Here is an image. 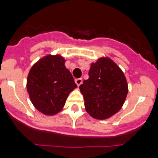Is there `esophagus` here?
<instances>
[{
    "label": "esophagus",
    "mask_w": 158,
    "mask_h": 158,
    "mask_svg": "<svg viewBox=\"0 0 158 158\" xmlns=\"http://www.w3.org/2000/svg\"><path fill=\"white\" fill-rule=\"evenodd\" d=\"M75 83L78 85V86H79V85L82 84V82H83V79H81V78H79V79H75Z\"/></svg>",
    "instance_id": "34e87169"
}]
</instances>
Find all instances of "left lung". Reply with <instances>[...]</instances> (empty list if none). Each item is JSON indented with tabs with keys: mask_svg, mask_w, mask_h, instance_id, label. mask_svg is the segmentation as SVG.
Here are the masks:
<instances>
[{
	"mask_svg": "<svg viewBox=\"0 0 158 158\" xmlns=\"http://www.w3.org/2000/svg\"><path fill=\"white\" fill-rule=\"evenodd\" d=\"M87 113L96 119H106L124 103L128 85L122 70L109 58L91 64L89 79L79 86Z\"/></svg>",
	"mask_w": 158,
	"mask_h": 158,
	"instance_id": "8db88e82",
	"label": "left lung"
}]
</instances>
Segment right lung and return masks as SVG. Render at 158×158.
Segmentation results:
<instances>
[{
	"label": "right lung",
	"mask_w": 158,
	"mask_h": 158,
	"mask_svg": "<svg viewBox=\"0 0 158 158\" xmlns=\"http://www.w3.org/2000/svg\"><path fill=\"white\" fill-rule=\"evenodd\" d=\"M60 56H48L32 66L27 79L30 99L38 110L52 115L60 112L77 85Z\"/></svg>",
	"instance_id": "add662e5"
}]
</instances>
